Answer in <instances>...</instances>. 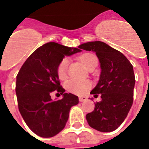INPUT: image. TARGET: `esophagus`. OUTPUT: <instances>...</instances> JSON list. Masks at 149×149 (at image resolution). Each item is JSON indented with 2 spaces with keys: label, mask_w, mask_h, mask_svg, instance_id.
<instances>
[{
  "label": "esophagus",
  "mask_w": 149,
  "mask_h": 149,
  "mask_svg": "<svg viewBox=\"0 0 149 149\" xmlns=\"http://www.w3.org/2000/svg\"><path fill=\"white\" fill-rule=\"evenodd\" d=\"M87 100V98L84 96H80L79 97V101L80 102H84V101H86Z\"/></svg>",
  "instance_id": "1"
}]
</instances>
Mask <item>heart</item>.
Masks as SVG:
<instances>
[{
  "label": "heart",
  "instance_id": "1",
  "mask_svg": "<svg viewBox=\"0 0 149 149\" xmlns=\"http://www.w3.org/2000/svg\"><path fill=\"white\" fill-rule=\"evenodd\" d=\"M80 61L88 69L89 66L96 61L97 58L94 54H84L81 55L80 58ZM69 65L68 59H63L58 65V76L61 80H63L67 77V68ZM91 84L89 80H77V79H71L66 82V88L69 91L76 95H84L88 91Z\"/></svg>",
  "mask_w": 149,
  "mask_h": 149
}]
</instances>
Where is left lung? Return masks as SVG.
Listing matches in <instances>:
<instances>
[{
  "label": "left lung",
  "mask_w": 149,
  "mask_h": 149,
  "mask_svg": "<svg viewBox=\"0 0 149 149\" xmlns=\"http://www.w3.org/2000/svg\"><path fill=\"white\" fill-rule=\"evenodd\" d=\"M79 48L95 53L100 64V80L91 91L101 101L86 115L91 128L103 133L115 130L124 122L133 100L135 76L130 61L118 50L100 41L81 44Z\"/></svg>",
  "instance_id": "1"
}]
</instances>
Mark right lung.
<instances>
[{
  "mask_svg": "<svg viewBox=\"0 0 149 149\" xmlns=\"http://www.w3.org/2000/svg\"><path fill=\"white\" fill-rule=\"evenodd\" d=\"M81 51L50 42L30 55L16 77V93L19 111L32 132L42 137H52L63 130L72 107L79 103L78 96L65 93L60 85L58 67L65 56ZM57 92L63 99L53 100Z\"/></svg>",
  "mask_w": 149,
  "mask_h": 149,
  "instance_id": "1",
  "label": "right lung"
}]
</instances>
